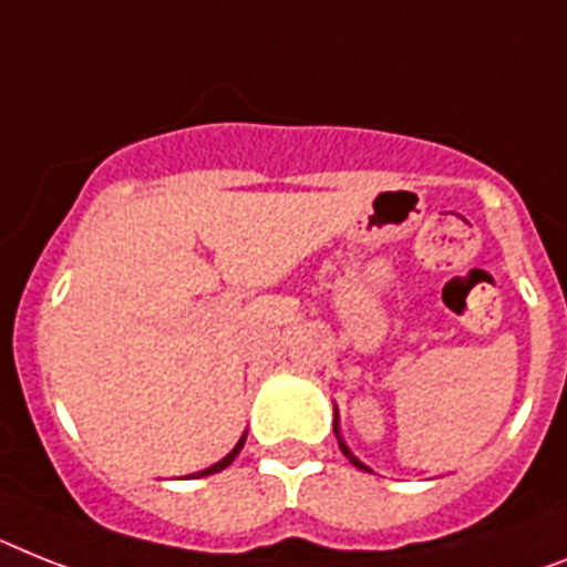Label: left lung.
<instances>
[{"label": "left lung", "mask_w": 567, "mask_h": 567, "mask_svg": "<svg viewBox=\"0 0 567 567\" xmlns=\"http://www.w3.org/2000/svg\"><path fill=\"white\" fill-rule=\"evenodd\" d=\"M334 435H337V444H340V450H342V455H346V458L351 461V464H354V467H360V470H365V473H372V470L365 467L363 461H357L354 455H351V450L346 444H342V437H340V423H337V409H334Z\"/></svg>", "instance_id": "obj_1"}]
</instances>
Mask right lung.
I'll use <instances>...</instances> for the list:
<instances>
[{
  "mask_svg": "<svg viewBox=\"0 0 567 567\" xmlns=\"http://www.w3.org/2000/svg\"><path fill=\"white\" fill-rule=\"evenodd\" d=\"M245 437H247V435H241V441H239V444L233 446V450H230V453H227V455H225V458H221V461H216V464H213V467L202 470V473H195V478H204V475L221 473V470H225V467H230V464H233V458H236V455H239V453H241V446H245Z\"/></svg>",
  "mask_w": 567,
  "mask_h": 567,
  "instance_id": "right-lung-1",
  "label": "right lung"
}]
</instances>
